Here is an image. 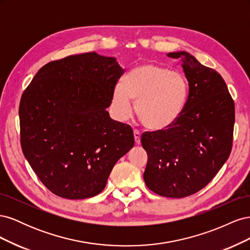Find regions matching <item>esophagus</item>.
I'll return each instance as SVG.
<instances>
[{"instance_id": "esophagus-1", "label": "esophagus", "mask_w": 250, "mask_h": 250, "mask_svg": "<svg viewBox=\"0 0 250 250\" xmlns=\"http://www.w3.org/2000/svg\"><path fill=\"white\" fill-rule=\"evenodd\" d=\"M133 135H134V141H135V143L139 144L141 143V132L138 130V129H134L133 130Z\"/></svg>"}]
</instances>
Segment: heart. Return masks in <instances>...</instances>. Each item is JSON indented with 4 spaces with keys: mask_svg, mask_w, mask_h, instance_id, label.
<instances>
[{
    "mask_svg": "<svg viewBox=\"0 0 250 250\" xmlns=\"http://www.w3.org/2000/svg\"><path fill=\"white\" fill-rule=\"evenodd\" d=\"M188 85L183 75L154 63H143L128 73L123 84L113 90L112 105L117 116L126 120L132 115V103L142 124L152 130L172 125L183 112Z\"/></svg>",
    "mask_w": 250,
    "mask_h": 250,
    "instance_id": "obj_1",
    "label": "heart"
}]
</instances>
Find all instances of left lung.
Listing matches in <instances>:
<instances>
[{
  "mask_svg": "<svg viewBox=\"0 0 250 250\" xmlns=\"http://www.w3.org/2000/svg\"><path fill=\"white\" fill-rule=\"evenodd\" d=\"M168 57L183 62L188 95L183 112L167 129L142 134L148 154L144 180L158 195L184 198L206 187L228 161L234 104L218 72L184 51Z\"/></svg>",
  "mask_w": 250,
  "mask_h": 250,
  "instance_id": "obj_1",
  "label": "left lung"
}]
</instances>
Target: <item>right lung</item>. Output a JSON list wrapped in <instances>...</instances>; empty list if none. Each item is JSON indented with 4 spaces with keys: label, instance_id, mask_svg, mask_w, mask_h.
Instances as JSON below:
<instances>
[{
    "label": "right lung",
    "instance_id": "add662e5",
    "mask_svg": "<svg viewBox=\"0 0 250 250\" xmlns=\"http://www.w3.org/2000/svg\"><path fill=\"white\" fill-rule=\"evenodd\" d=\"M123 74L115 57L83 53L44 64L22 93V153L53 194L94 197L133 147L132 128L106 110Z\"/></svg>",
    "mask_w": 250,
    "mask_h": 250
}]
</instances>
